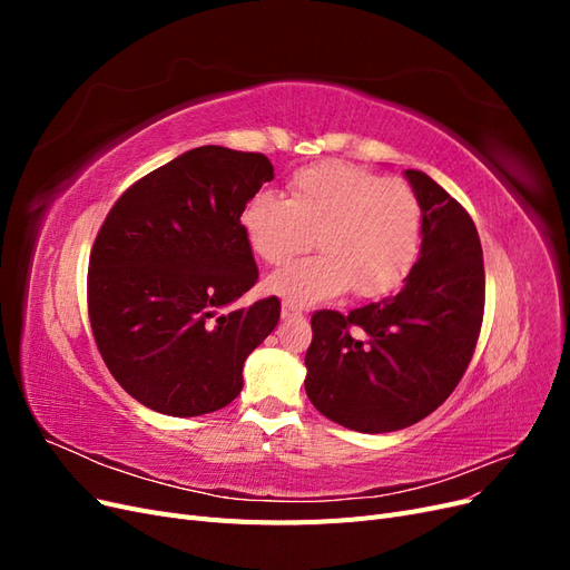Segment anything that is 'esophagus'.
Segmentation results:
<instances>
[{"mask_svg":"<svg viewBox=\"0 0 570 570\" xmlns=\"http://www.w3.org/2000/svg\"><path fill=\"white\" fill-rule=\"evenodd\" d=\"M281 316L287 321V318H302V308L299 306H295V304H283V308H281Z\"/></svg>","mask_w":570,"mask_h":570,"instance_id":"obj_1","label":"esophagus"}]
</instances>
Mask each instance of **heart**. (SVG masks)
I'll list each match as a JSON object with an SVG mask.
<instances>
[{
	"label": "heart",
	"instance_id": "obj_1",
	"mask_svg": "<svg viewBox=\"0 0 570 570\" xmlns=\"http://www.w3.org/2000/svg\"><path fill=\"white\" fill-rule=\"evenodd\" d=\"M252 252L271 266L289 262L314 243L321 254L266 278L268 295L308 306L350 287L381 297L400 285L421 252L423 206L411 185L366 168L323 161L299 168L287 199L256 193L239 214Z\"/></svg>",
	"mask_w": 570,
	"mask_h": 570
}]
</instances>
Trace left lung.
Returning a JSON list of instances; mask_svg holds the SVG:
<instances>
[{"label": "left lung", "mask_w": 570, "mask_h": 570, "mask_svg": "<svg viewBox=\"0 0 570 570\" xmlns=\"http://www.w3.org/2000/svg\"><path fill=\"white\" fill-rule=\"evenodd\" d=\"M404 178L423 206V239L402 289L350 314L312 316L306 394L356 433H392L433 413L469 368L485 312L475 223L430 176Z\"/></svg>", "instance_id": "1"}]
</instances>
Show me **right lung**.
Listing matches in <instances>:
<instances>
[{
	"instance_id": "right-lung-1",
	"label": "right lung",
	"mask_w": 570,
	"mask_h": 570,
	"mask_svg": "<svg viewBox=\"0 0 570 570\" xmlns=\"http://www.w3.org/2000/svg\"><path fill=\"white\" fill-rule=\"evenodd\" d=\"M268 180L264 154L197 147L130 185L99 228L90 325L118 385L147 409L189 419L228 406L245 358L278 325V297L228 308L258 281L239 214Z\"/></svg>"
}]
</instances>
